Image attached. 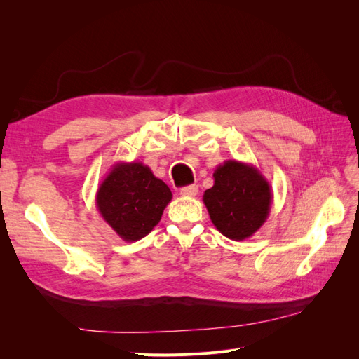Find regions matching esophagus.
<instances>
[{
  "label": "esophagus",
  "instance_id": "34e87169",
  "mask_svg": "<svg viewBox=\"0 0 359 359\" xmlns=\"http://www.w3.org/2000/svg\"><path fill=\"white\" fill-rule=\"evenodd\" d=\"M198 191H199V189H198V186H187V187H182L181 189V194L182 196H187V198H194L198 194Z\"/></svg>",
  "mask_w": 359,
  "mask_h": 359
}]
</instances>
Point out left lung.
Wrapping results in <instances>:
<instances>
[{"mask_svg": "<svg viewBox=\"0 0 359 359\" xmlns=\"http://www.w3.org/2000/svg\"><path fill=\"white\" fill-rule=\"evenodd\" d=\"M214 186L203 193V203L217 231L233 241L253 236L266 222L273 189L257 168L226 160L214 170Z\"/></svg>", "mask_w": 359, "mask_h": 359, "instance_id": "obj_1", "label": "left lung"}]
</instances>
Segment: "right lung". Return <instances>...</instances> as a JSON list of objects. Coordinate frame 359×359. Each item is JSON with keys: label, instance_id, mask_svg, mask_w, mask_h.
I'll use <instances>...</instances> for the list:
<instances>
[{"label": "right lung", "instance_id": "1", "mask_svg": "<svg viewBox=\"0 0 359 359\" xmlns=\"http://www.w3.org/2000/svg\"><path fill=\"white\" fill-rule=\"evenodd\" d=\"M170 199V189L144 163L119 161L99 186L95 205L116 235L133 243L158 224Z\"/></svg>", "mask_w": 359, "mask_h": 359}]
</instances>
